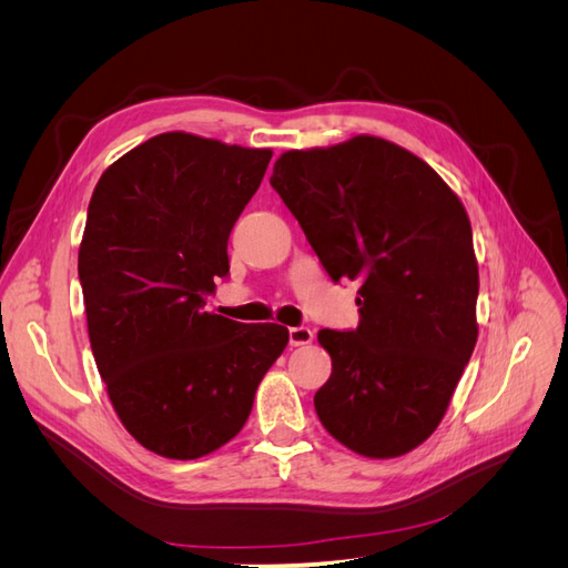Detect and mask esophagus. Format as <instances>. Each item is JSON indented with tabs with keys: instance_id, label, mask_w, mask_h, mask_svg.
Here are the masks:
<instances>
[{
	"instance_id": "1",
	"label": "esophagus",
	"mask_w": 568,
	"mask_h": 568,
	"mask_svg": "<svg viewBox=\"0 0 568 568\" xmlns=\"http://www.w3.org/2000/svg\"><path fill=\"white\" fill-rule=\"evenodd\" d=\"M315 332L307 329V326H291L288 329V343L291 346H307V343H313Z\"/></svg>"
}]
</instances>
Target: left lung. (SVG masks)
Here are the masks:
<instances>
[{
	"label": "left lung",
	"mask_w": 568,
	"mask_h": 568,
	"mask_svg": "<svg viewBox=\"0 0 568 568\" xmlns=\"http://www.w3.org/2000/svg\"><path fill=\"white\" fill-rule=\"evenodd\" d=\"M270 184L334 282L357 280L359 324L322 329V426L388 459L436 432L478 338L469 215L436 170L382 136L286 151Z\"/></svg>",
	"instance_id": "1"
}]
</instances>
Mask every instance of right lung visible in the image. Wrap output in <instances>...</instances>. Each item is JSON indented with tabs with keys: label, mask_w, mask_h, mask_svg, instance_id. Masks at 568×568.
Segmentation results:
<instances>
[{
	"label": "right lung",
	"mask_w": 568,
	"mask_h": 568,
	"mask_svg": "<svg viewBox=\"0 0 568 568\" xmlns=\"http://www.w3.org/2000/svg\"><path fill=\"white\" fill-rule=\"evenodd\" d=\"M270 159V149L163 132L94 186L78 253L94 363L130 436L161 457L196 459L242 432L288 343L282 324L203 311Z\"/></svg>",
	"instance_id": "add662e5"
}]
</instances>
